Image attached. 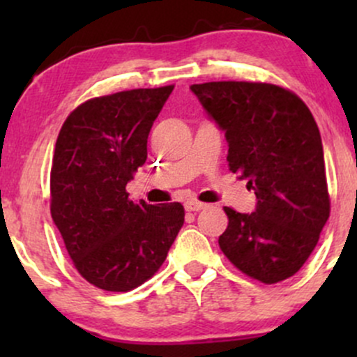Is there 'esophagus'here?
Instances as JSON below:
<instances>
[{"label": "esophagus", "instance_id": "34e87169", "mask_svg": "<svg viewBox=\"0 0 357 357\" xmlns=\"http://www.w3.org/2000/svg\"><path fill=\"white\" fill-rule=\"evenodd\" d=\"M204 206H206V204L202 202H196V199H190V202L184 203V208H186L188 211H199V210H203Z\"/></svg>", "mask_w": 357, "mask_h": 357}]
</instances>
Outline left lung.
Wrapping results in <instances>:
<instances>
[{
  "mask_svg": "<svg viewBox=\"0 0 357 357\" xmlns=\"http://www.w3.org/2000/svg\"><path fill=\"white\" fill-rule=\"evenodd\" d=\"M190 89L225 130L230 171L257 196L253 213L225 206L221 252L264 284L292 277L314 252L331 211L312 114L296 93L273 84L230 80Z\"/></svg>",
  "mask_w": 357,
  "mask_h": 357,
  "instance_id": "1",
  "label": "left lung"
}]
</instances>
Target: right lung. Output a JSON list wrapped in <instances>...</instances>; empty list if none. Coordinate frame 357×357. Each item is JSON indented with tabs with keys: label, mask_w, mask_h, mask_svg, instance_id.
Masks as SVG:
<instances>
[{
	"label": "right lung",
	"mask_w": 357,
	"mask_h": 357,
	"mask_svg": "<svg viewBox=\"0 0 357 357\" xmlns=\"http://www.w3.org/2000/svg\"><path fill=\"white\" fill-rule=\"evenodd\" d=\"M174 85L134 89L79 105L61 126L50 211L89 284L129 292L158 272L184 223L181 203H134L127 183L147 159V136Z\"/></svg>",
	"instance_id": "right-lung-1"
}]
</instances>
